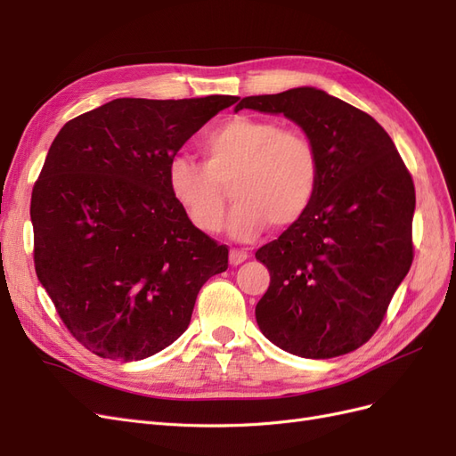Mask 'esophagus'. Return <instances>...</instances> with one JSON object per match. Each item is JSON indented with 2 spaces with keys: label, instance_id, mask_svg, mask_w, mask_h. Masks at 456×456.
<instances>
[{
  "label": "esophagus",
  "instance_id": "34e87169",
  "mask_svg": "<svg viewBox=\"0 0 456 456\" xmlns=\"http://www.w3.org/2000/svg\"><path fill=\"white\" fill-rule=\"evenodd\" d=\"M247 258H249V255H247V251H241V249H230V265H232V266H238V265H241V262H245Z\"/></svg>",
  "mask_w": 456,
  "mask_h": 456
}]
</instances>
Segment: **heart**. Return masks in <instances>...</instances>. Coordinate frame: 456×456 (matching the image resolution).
I'll use <instances>...</instances> for the list:
<instances>
[{"label": "heart", "instance_id": "heart-1", "mask_svg": "<svg viewBox=\"0 0 456 456\" xmlns=\"http://www.w3.org/2000/svg\"><path fill=\"white\" fill-rule=\"evenodd\" d=\"M203 163L175 156L167 186L190 223L205 233L224 226L226 190L236 200L228 230L253 240L266 223L281 230L306 215L320 184V154L310 136L278 121L232 116L200 142Z\"/></svg>", "mask_w": 456, "mask_h": 456}]
</instances>
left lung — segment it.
Wrapping results in <instances>:
<instances>
[{"instance_id":"1","label":"left lung","mask_w":456,"mask_h":456,"mask_svg":"<svg viewBox=\"0 0 456 456\" xmlns=\"http://www.w3.org/2000/svg\"><path fill=\"white\" fill-rule=\"evenodd\" d=\"M243 108L293 119L320 154L310 209L255 255L270 270L256 323L300 357L354 352L377 333L411 268V173L375 119L322 89L245 96Z\"/></svg>"}]
</instances>
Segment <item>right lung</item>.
<instances>
[{"mask_svg": "<svg viewBox=\"0 0 456 456\" xmlns=\"http://www.w3.org/2000/svg\"><path fill=\"white\" fill-rule=\"evenodd\" d=\"M238 96L116 99L54 136L32 190L34 265L62 323L93 354L144 360L188 329L228 247L167 186L176 151Z\"/></svg>", "mask_w": 456, "mask_h": 456, "instance_id": "1", "label": "right lung"}]
</instances>
